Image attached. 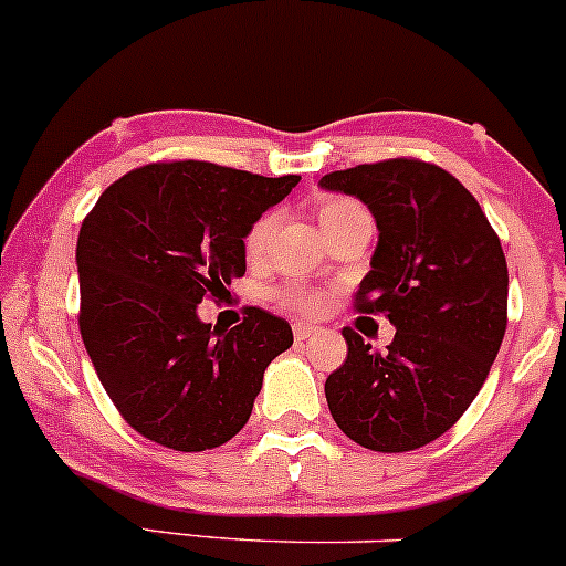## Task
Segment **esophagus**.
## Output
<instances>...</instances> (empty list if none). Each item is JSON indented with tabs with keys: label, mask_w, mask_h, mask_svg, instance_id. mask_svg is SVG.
Instances as JSON below:
<instances>
[{
	"label": "esophagus",
	"mask_w": 566,
	"mask_h": 566,
	"mask_svg": "<svg viewBox=\"0 0 566 566\" xmlns=\"http://www.w3.org/2000/svg\"><path fill=\"white\" fill-rule=\"evenodd\" d=\"M315 332H317V326H313V323H294V336H296V342L310 339V336H313Z\"/></svg>",
	"instance_id": "esophagus-1"
}]
</instances>
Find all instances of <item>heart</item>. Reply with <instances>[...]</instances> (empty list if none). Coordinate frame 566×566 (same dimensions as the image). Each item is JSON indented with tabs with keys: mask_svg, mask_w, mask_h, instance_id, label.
Listing matches in <instances>:
<instances>
[{
	"mask_svg": "<svg viewBox=\"0 0 566 566\" xmlns=\"http://www.w3.org/2000/svg\"><path fill=\"white\" fill-rule=\"evenodd\" d=\"M355 211H364V208H360L355 200L328 198L321 206V211H317V219H321L323 232H326V230H332L336 221L347 219V216ZM275 224H277L275 213L259 216L256 224L251 227L249 238H245V249H249V253H259L264 249L272 230H275ZM281 300H283V304H289V307L300 310V313H317V310L326 304V294L317 289H307V285H302V283H291V285H285V289H281Z\"/></svg>",
	"mask_w": 566,
	"mask_h": 566,
	"instance_id": "obj_1",
	"label": "heart"
}]
</instances>
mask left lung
<instances>
[{"mask_svg":"<svg viewBox=\"0 0 566 566\" xmlns=\"http://www.w3.org/2000/svg\"><path fill=\"white\" fill-rule=\"evenodd\" d=\"M321 187L366 202L377 221L355 310L396 326L385 353L342 328L347 360L326 379L328 409L360 447L411 452L465 415L497 358L507 326L503 245L473 195L433 163L355 165Z\"/></svg>","mask_w":566,"mask_h":566,"instance_id":"obj_1","label":"left lung"}]
</instances>
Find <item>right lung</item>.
Returning a JSON list of instances; mask_svg holds the SVG:
<instances>
[{
	"label": "right lung",
	"mask_w": 566,
	"mask_h": 566,
	"mask_svg": "<svg viewBox=\"0 0 566 566\" xmlns=\"http://www.w3.org/2000/svg\"><path fill=\"white\" fill-rule=\"evenodd\" d=\"M302 176L179 160L130 170L77 238L80 334L133 430L176 452L221 447L249 422L264 368L294 345L289 321L249 307L219 332L198 317L245 275V243Z\"/></svg>",
	"instance_id": "1"
}]
</instances>
